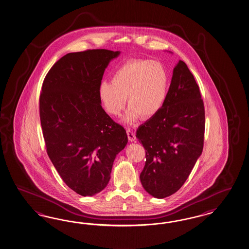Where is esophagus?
Returning <instances> with one entry per match:
<instances>
[{
  "label": "esophagus",
  "instance_id": "34e87169",
  "mask_svg": "<svg viewBox=\"0 0 249 249\" xmlns=\"http://www.w3.org/2000/svg\"><path fill=\"white\" fill-rule=\"evenodd\" d=\"M127 135H128V140H129L130 142H135V140H136V135H135L134 132H133L130 128L127 129Z\"/></svg>",
  "mask_w": 249,
  "mask_h": 249
}]
</instances>
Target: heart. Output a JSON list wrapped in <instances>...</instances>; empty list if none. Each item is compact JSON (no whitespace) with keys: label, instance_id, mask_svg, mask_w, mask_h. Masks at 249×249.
I'll use <instances>...</instances> for the list:
<instances>
[{"label":"heart","instance_id":"b5f03b06","mask_svg":"<svg viewBox=\"0 0 249 249\" xmlns=\"http://www.w3.org/2000/svg\"><path fill=\"white\" fill-rule=\"evenodd\" d=\"M169 87V73L160 61L130 59L114 71L111 82L102 81L99 99L107 113L119 116L126 105L124 121L132 124L142 117L148 120L161 109Z\"/></svg>","mask_w":249,"mask_h":249}]
</instances>
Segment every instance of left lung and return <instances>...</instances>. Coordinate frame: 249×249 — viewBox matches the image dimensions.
Listing matches in <instances>:
<instances>
[{
  "mask_svg": "<svg viewBox=\"0 0 249 249\" xmlns=\"http://www.w3.org/2000/svg\"><path fill=\"white\" fill-rule=\"evenodd\" d=\"M204 134L199 87L187 64L179 61L161 109L137 130L146 150L141 181L148 194L164 198L181 188L201 155Z\"/></svg>",
  "mask_w": 249,
  "mask_h": 249,
  "instance_id": "left-lung-1",
  "label": "left lung"
}]
</instances>
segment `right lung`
Returning <instances> with one entry per match:
<instances>
[{
    "label": "right lung",
    "mask_w": 249,
    "mask_h": 249,
    "mask_svg": "<svg viewBox=\"0 0 249 249\" xmlns=\"http://www.w3.org/2000/svg\"><path fill=\"white\" fill-rule=\"evenodd\" d=\"M119 54L104 49L66 54L41 87L48 156L64 183L83 196L106 188L115 158L128 143L125 128L105 112L98 92L105 69Z\"/></svg>",
    "instance_id": "1"
}]
</instances>
